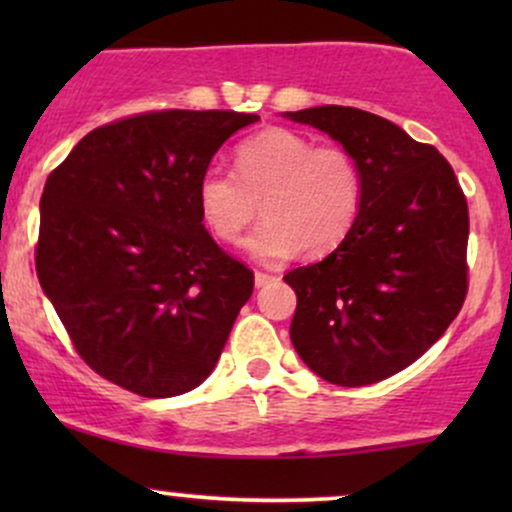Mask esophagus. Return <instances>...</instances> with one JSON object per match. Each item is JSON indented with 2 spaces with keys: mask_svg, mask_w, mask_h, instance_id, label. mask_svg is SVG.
I'll use <instances>...</instances> for the list:
<instances>
[{
  "mask_svg": "<svg viewBox=\"0 0 512 512\" xmlns=\"http://www.w3.org/2000/svg\"><path fill=\"white\" fill-rule=\"evenodd\" d=\"M272 281H276L274 274H267V272H255V286L257 289H262V286L272 284Z\"/></svg>",
  "mask_w": 512,
  "mask_h": 512,
  "instance_id": "esophagus-1",
  "label": "esophagus"
}]
</instances>
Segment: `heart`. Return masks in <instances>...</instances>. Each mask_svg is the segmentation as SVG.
I'll list each match as a JSON object with an SVG mask.
<instances>
[{"label":"heart","mask_w":512,"mask_h":512,"mask_svg":"<svg viewBox=\"0 0 512 512\" xmlns=\"http://www.w3.org/2000/svg\"><path fill=\"white\" fill-rule=\"evenodd\" d=\"M363 168L346 146H317L305 134L272 127L236 149V173L209 166L197 182V207L216 240L238 245L257 216H267L250 238L257 260L279 262L303 250L322 257L354 231L363 209Z\"/></svg>","instance_id":"b5f03b06"}]
</instances>
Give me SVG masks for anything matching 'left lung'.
Instances as JSON below:
<instances>
[{"instance_id":"obj_1","label":"left lung","mask_w":512,"mask_h":512,"mask_svg":"<svg viewBox=\"0 0 512 512\" xmlns=\"http://www.w3.org/2000/svg\"><path fill=\"white\" fill-rule=\"evenodd\" d=\"M346 146L363 168V209L322 262L284 276L296 291L291 342L327 383H380L424 356L469 289V211L436 146L344 105L286 113Z\"/></svg>"}]
</instances>
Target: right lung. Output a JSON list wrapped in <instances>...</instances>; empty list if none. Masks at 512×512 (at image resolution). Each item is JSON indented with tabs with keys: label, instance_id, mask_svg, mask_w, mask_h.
I'll return each instance as SVG.
<instances>
[{
	"label": "right lung",
	"instance_id": "1",
	"mask_svg": "<svg viewBox=\"0 0 512 512\" xmlns=\"http://www.w3.org/2000/svg\"><path fill=\"white\" fill-rule=\"evenodd\" d=\"M233 110H149L88 132L48 175L35 272L76 354L142 397H175L219 361L255 274L204 228L197 182Z\"/></svg>",
	"mask_w": 512,
	"mask_h": 512
}]
</instances>
